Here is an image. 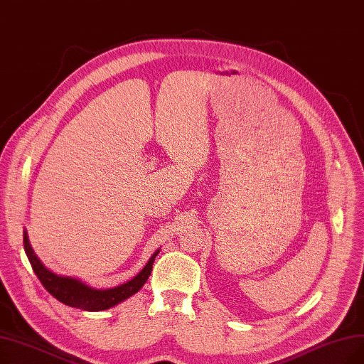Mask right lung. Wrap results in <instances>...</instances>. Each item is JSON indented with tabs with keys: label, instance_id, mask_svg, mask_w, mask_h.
<instances>
[{
	"label": "right lung",
	"instance_id": "add662e5",
	"mask_svg": "<svg viewBox=\"0 0 364 364\" xmlns=\"http://www.w3.org/2000/svg\"><path fill=\"white\" fill-rule=\"evenodd\" d=\"M23 248L28 259H30V263L33 266L34 273L37 274V278L56 300H60L61 303L67 304V306L90 312L110 309L116 306V304H119L121 301L127 300L128 297L134 296L139 289L146 284L152 272L155 257L159 252L158 248L149 258L146 266L128 282H124L113 288H95L77 278H73V276L58 274L48 269L34 252L30 239H28L26 230H23Z\"/></svg>",
	"mask_w": 364,
	"mask_h": 364
}]
</instances>
